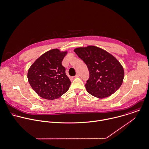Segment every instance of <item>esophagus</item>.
<instances>
[{
	"instance_id": "esophagus-1",
	"label": "esophagus",
	"mask_w": 149,
	"mask_h": 149,
	"mask_svg": "<svg viewBox=\"0 0 149 149\" xmlns=\"http://www.w3.org/2000/svg\"><path fill=\"white\" fill-rule=\"evenodd\" d=\"M79 77V73H77L76 75H75V76L74 77L75 78H78V77Z\"/></svg>"
}]
</instances>
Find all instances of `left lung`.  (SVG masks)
Listing matches in <instances>:
<instances>
[{"instance_id":"obj_1","label":"left lung","mask_w":149,"mask_h":149,"mask_svg":"<svg viewBox=\"0 0 149 149\" xmlns=\"http://www.w3.org/2000/svg\"><path fill=\"white\" fill-rule=\"evenodd\" d=\"M74 51L85 63L89 71V79L85 84L89 94L104 98L119 89L123 82L124 71L114 56L93 45L78 47Z\"/></svg>"}]
</instances>
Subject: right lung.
Here are the masks:
<instances>
[{
  "mask_svg": "<svg viewBox=\"0 0 149 149\" xmlns=\"http://www.w3.org/2000/svg\"><path fill=\"white\" fill-rule=\"evenodd\" d=\"M68 52L51 49L35 60L28 72L31 88L42 98L54 100L66 93L71 84L61 62Z\"/></svg>",
  "mask_w": 149,
  "mask_h": 149,
  "instance_id": "1",
  "label": "right lung"
}]
</instances>
